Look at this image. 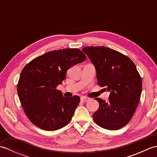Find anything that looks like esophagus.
<instances>
[{
	"label": "esophagus",
	"instance_id": "obj_1",
	"mask_svg": "<svg viewBox=\"0 0 157 157\" xmlns=\"http://www.w3.org/2000/svg\"><path fill=\"white\" fill-rule=\"evenodd\" d=\"M90 100L89 98H87V97H85V96H82V97H81V101L83 102H88Z\"/></svg>",
	"mask_w": 157,
	"mask_h": 157
}]
</instances>
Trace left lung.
<instances>
[{
  "instance_id": "8db88e82",
  "label": "left lung",
  "mask_w": 157,
  "mask_h": 157,
  "mask_svg": "<svg viewBox=\"0 0 157 157\" xmlns=\"http://www.w3.org/2000/svg\"><path fill=\"white\" fill-rule=\"evenodd\" d=\"M82 51L95 66L97 84L111 92L108 102L95 98L99 108L93 114V119L102 128L121 129L130 121L139 104L142 88L141 76L134 62L115 50L88 46Z\"/></svg>"
}]
</instances>
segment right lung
Returning a JSON list of instances; mask_svg holds the SVG:
<instances>
[{
  "label": "right lung",
  "instance_id": "right-lung-1",
  "mask_svg": "<svg viewBox=\"0 0 157 157\" xmlns=\"http://www.w3.org/2000/svg\"><path fill=\"white\" fill-rule=\"evenodd\" d=\"M86 59L79 49L65 48L39 56L23 67L17 90L25 114L33 124L55 131L70 122L80 98L64 97L56 87L69 68Z\"/></svg>",
  "mask_w": 157,
  "mask_h": 157
}]
</instances>
